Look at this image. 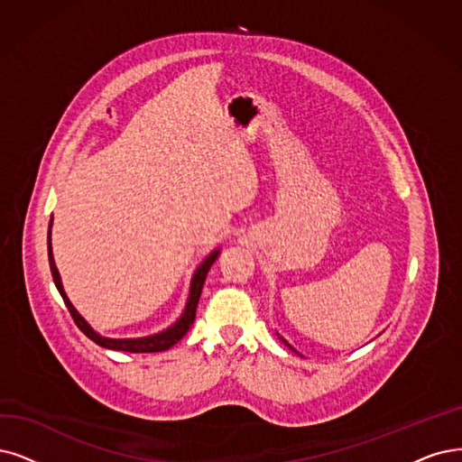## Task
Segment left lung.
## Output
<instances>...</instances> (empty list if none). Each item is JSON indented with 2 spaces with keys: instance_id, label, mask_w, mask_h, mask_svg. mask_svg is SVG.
Listing matches in <instances>:
<instances>
[{
  "instance_id": "1",
  "label": "left lung",
  "mask_w": 462,
  "mask_h": 462,
  "mask_svg": "<svg viewBox=\"0 0 462 462\" xmlns=\"http://www.w3.org/2000/svg\"><path fill=\"white\" fill-rule=\"evenodd\" d=\"M285 345H287V343H285ZM287 346H289V345H287Z\"/></svg>"
}]
</instances>
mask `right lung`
<instances>
[{"label": "right lung", "mask_w": 462, "mask_h": 462, "mask_svg": "<svg viewBox=\"0 0 462 462\" xmlns=\"http://www.w3.org/2000/svg\"><path fill=\"white\" fill-rule=\"evenodd\" d=\"M51 228V225H49ZM47 249H49V266H51V274H53V282L59 289V293L66 304L68 312H70L72 319L76 326L79 328V331L83 335H88L93 343H97L98 346H105V348H110V350H122V352H133V354H148V352H163V350H169L173 345H177L179 340L188 333V329L192 328V323L196 319V309H198V302H199V295H201V289H203V283H205V278H208V272L209 268L213 266L215 259L218 251L211 253L208 259L203 261V264L196 270V274L192 278V285H190V297H188V302H186V309H184V314L180 316V319L175 323V326H171L169 329L158 333V335H152V337H144V338H106V337H100L98 333H95L89 323L85 321L78 310L72 306V302L68 300L64 289H62V283H60V276H59V270L55 266V261H53V253H51V230L47 234Z\"/></svg>", "instance_id": "obj_1"}]
</instances>
